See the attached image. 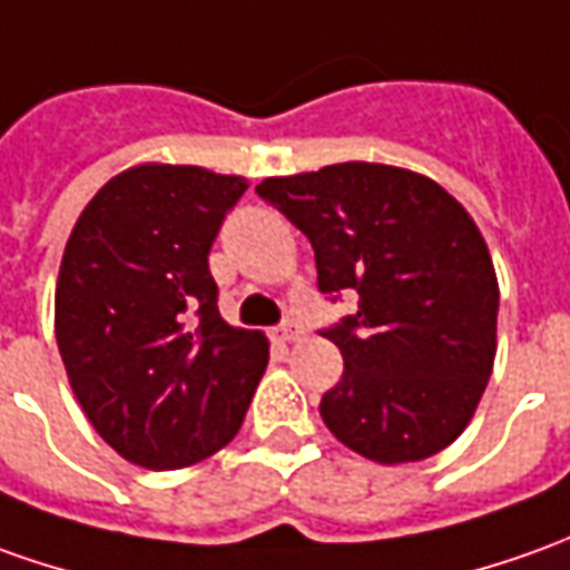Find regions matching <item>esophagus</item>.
I'll return each instance as SVG.
<instances>
[{"label":"esophagus","instance_id":"34e87169","mask_svg":"<svg viewBox=\"0 0 570 570\" xmlns=\"http://www.w3.org/2000/svg\"><path fill=\"white\" fill-rule=\"evenodd\" d=\"M274 336H277L281 343H296V340L302 336V331H299V324H293V321H284V324H281V327L274 331Z\"/></svg>","mask_w":570,"mask_h":570}]
</instances>
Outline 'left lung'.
Listing matches in <instances>:
<instances>
[{
  "instance_id": "8db88e82",
  "label": "left lung",
  "mask_w": 570,
  "mask_h": 570,
  "mask_svg": "<svg viewBox=\"0 0 570 570\" xmlns=\"http://www.w3.org/2000/svg\"><path fill=\"white\" fill-rule=\"evenodd\" d=\"M255 193L308 236L321 293H358V312L324 331L346 365L321 399L331 433L381 464L459 440L493 374L499 312L497 268L464 205L374 161L268 177Z\"/></svg>"
}]
</instances>
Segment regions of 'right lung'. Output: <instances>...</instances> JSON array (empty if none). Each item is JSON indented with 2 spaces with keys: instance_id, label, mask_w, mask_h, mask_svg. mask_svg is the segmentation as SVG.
I'll return each instance as SVG.
<instances>
[{
  "instance_id": "right-lung-1",
  "label": "right lung",
  "mask_w": 570,
  "mask_h": 570,
  "mask_svg": "<svg viewBox=\"0 0 570 570\" xmlns=\"http://www.w3.org/2000/svg\"><path fill=\"white\" fill-rule=\"evenodd\" d=\"M246 180L137 165L73 224L56 286V340L83 415L121 459L171 471L239 431L265 365L262 331L218 312L208 253Z\"/></svg>"
}]
</instances>
